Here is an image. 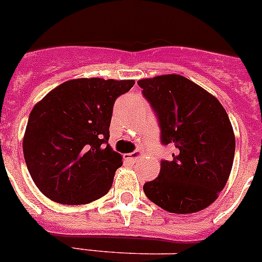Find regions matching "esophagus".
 Instances as JSON below:
<instances>
[{
    "mask_svg": "<svg viewBox=\"0 0 262 262\" xmlns=\"http://www.w3.org/2000/svg\"><path fill=\"white\" fill-rule=\"evenodd\" d=\"M140 156H143V152L142 151H135L133 152V154H127L124 155V159L126 160H131V161H134V160L139 159Z\"/></svg>",
    "mask_w": 262,
    "mask_h": 262,
    "instance_id": "obj_1",
    "label": "esophagus"
}]
</instances>
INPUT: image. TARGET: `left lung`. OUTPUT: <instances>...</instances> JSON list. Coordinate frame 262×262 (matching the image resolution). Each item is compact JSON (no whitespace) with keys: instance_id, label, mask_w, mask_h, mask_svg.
I'll return each mask as SVG.
<instances>
[{"instance_id":"obj_1","label":"left lung","mask_w":262,"mask_h":262,"mask_svg":"<svg viewBox=\"0 0 262 262\" xmlns=\"http://www.w3.org/2000/svg\"><path fill=\"white\" fill-rule=\"evenodd\" d=\"M159 118L161 143L176 148L159 177L143 186L148 200L173 214L209 207L226 186L235 156V134L216 97L180 75L138 81Z\"/></svg>"}]
</instances>
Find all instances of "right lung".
I'll list each match as a JSON object with an SVG mask.
<instances>
[{"instance_id":"1","label":"right lung","mask_w":262,"mask_h":262,"mask_svg":"<svg viewBox=\"0 0 262 262\" xmlns=\"http://www.w3.org/2000/svg\"><path fill=\"white\" fill-rule=\"evenodd\" d=\"M134 80L75 78L62 82L30 113L23 155L32 181L47 198L85 205L110 190L122 156L107 143L115 99Z\"/></svg>"}]
</instances>
